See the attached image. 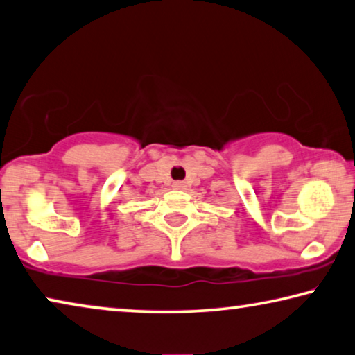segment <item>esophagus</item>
Listing matches in <instances>:
<instances>
[{"label":"esophagus","instance_id":"esophagus-1","mask_svg":"<svg viewBox=\"0 0 355 355\" xmlns=\"http://www.w3.org/2000/svg\"><path fill=\"white\" fill-rule=\"evenodd\" d=\"M173 187H174V189H184L185 184H184L182 181H176V182L173 184Z\"/></svg>","mask_w":355,"mask_h":355}]
</instances>
